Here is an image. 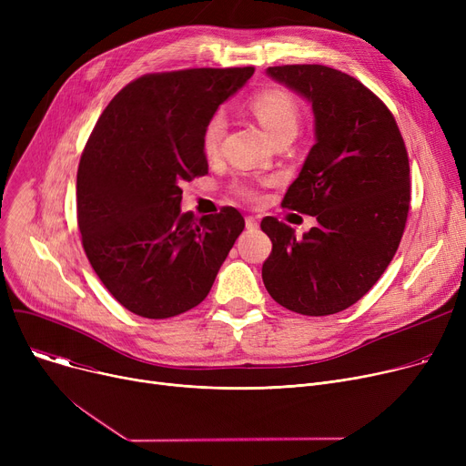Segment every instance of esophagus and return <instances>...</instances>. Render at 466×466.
<instances>
[{"label": "esophagus", "instance_id": "esophagus-1", "mask_svg": "<svg viewBox=\"0 0 466 466\" xmlns=\"http://www.w3.org/2000/svg\"><path fill=\"white\" fill-rule=\"evenodd\" d=\"M246 227H248L249 230H255V228L258 227V217L248 215V217H246Z\"/></svg>", "mask_w": 466, "mask_h": 466}]
</instances>
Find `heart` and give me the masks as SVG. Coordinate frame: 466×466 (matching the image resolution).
Segmentation results:
<instances>
[{
    "label": "heart",
    "instance_id": "obj_1",
    "mask_svg": "<svg viewBox=\"0 0 466 466\" xmlns=\"http://www.w3.org/2000/svg\"><path fill=\"white\" fill-rule=\"evenodd\" d=\"M249 109L258 118L264 130L272 139L281 136H295L300 127V107L295 96L285 88H264L257 92L249 100ZM225 136V118L223 115H211L202 132V149L208 157L217 155L220 139ZM232 192L243 200H257L258 190L248 181H236Z\"/></svg>",
    "mask_w": 466,
    "mask_h": 466
}]
</instances>
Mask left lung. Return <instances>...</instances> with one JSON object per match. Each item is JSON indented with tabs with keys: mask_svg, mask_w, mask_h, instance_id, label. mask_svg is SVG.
I'll list each match as a JSON object with an SVG mask.
<instances>
[{
	"mask_svg": "<svg viewBox=\"0 0 466 466\" xmlns=\"http://www.w3.org/2000/svg\"><path fill=\"white\" fill-rule=\"evenodd\" d=\"M311 102L315 145L281 206L317 218L297 238L276 217L262 281L283 308L332 315L369 292L393 260L410 209V162L397 120L360 81L319 64L268 67Z\"/></svg>",
	"mask_w": 466,
	"mask_h": 466,
	"instance_id": "1",
	"label": "left lung"
}]
</instances>
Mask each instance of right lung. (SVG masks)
I'll use <instances>...</instances> for the list:
<instances>
[{
	"label": "right lung",
	"instance_id": "1",
	"mask_svg": "<svg viewBox=\"0 0 466 466\" xmlns=\"http://www.w3.org/2000/svg\"><path fill=\"white\" fill-rule=\"evenodd\" d=\"M255 67L147 73L97 118L77 169V225L96 276L147 319L198 306L246 220L181 213L183 181L208 174L202 132Z\"/></svg>",
	"mask_w": 466,
	"mask_h": 466
}]
</instances>
